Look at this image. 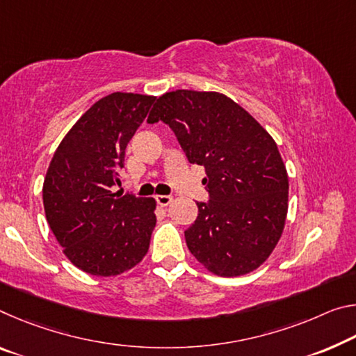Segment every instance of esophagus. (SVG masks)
I'll return each mask as SVG.
<instances>
[{"instance_id": "34e87169", "label": "esophagus", "mask_w": 356, "mask_h": 356, "mask_svg": "<svg viewBox=\"0 0 356 356\" xmlns=\"http://www.w3.org/2000/svg\"><path fill=\"white\" fill-rule=\"evenodd\" d=\"M155 200H156V202H158V204H160L161 207H166L168 204H171L172 196H169V195H158Z\"/></svg>"}]
</instances>
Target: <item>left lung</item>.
I'll return each instance as SVG.
<instances>
[{
	"instance_id": "left-lung-1",
	"label": "left lung",
	"mask_w": 356,
	"mask_h": 356,
	"mask_svg": "<svg viewBox=\"0 0 356 356\" xmlns=\"http://www.w3.org/2000/svg\"><path fill=\"white\" fill-rule=\"evenodd\" d=\"M172 129L190 163L204 166L209 201L185 231L188 250L223 277L264 263L284 231L289 176L277 145L249 112L217 92L176 90L156 99L147 123Z\"/></svg>"
}]
</instances>
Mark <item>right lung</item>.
Instances as JSON below:
<instances>
[{
  "mask_svg": "<svg viewBox=\"0 0 356 356\" xmlns=\"http://www.w3.org/2000/svg\"><path fill=\"white\" fill-rule=\"evenodd\" d=\"M155 97L115 92L97 101L61 140L42 187L49 227L67 259L109 277L145 257L155 200L112 193L125 150Z\"/></svg>",
  "mask_w": 356,
  "mask_h": 356,
  "instance_id": "1",
  "label": "right lung"
}]
</instances>
